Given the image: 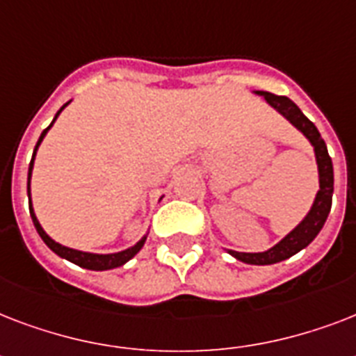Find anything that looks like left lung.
Masks as SVG:
<instances>
[{"label": "left lung", "instance_id": "obj_1", "mask_svg": "<svg viewBox=\"0 0 356 356\" xmlns=\"http://www.w3.org/2000/svg\"><path fill=\"white\" fill-rule=\"evenodd\" d=\"M253 94L254 96L264 97V102L271 108H275L282 118H286L293 127L298 129L299 133L303 134L305 138L309 140L310 145L314 147L316 164H318V183H320V190H318L314 203L310 207V211L307 212V216L286 236L279 240L273 248H270L268 251H262V253H242V251L227 249L229 254H233L234 259L243 262V264L268 266L290 259L296 253H299L301 249L307 248L318 236L321 227L325 225L329 212H331L334 173H332L331 156H329V151H327V145L323 138H321L320 131L316 129L314 123L301 113V108L290 97L275 96V94H270V92L264 90H253Z\"/></svg>", "mask_w": 356, "mask_h": 356}]
</instances>
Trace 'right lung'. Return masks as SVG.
<instances>
[{
    "mask_svg": "<svg viewBox=\"0 0 356 356\" xmlns=\"http://www.w3.org/2000/svg\"><path fill=\"white\" fill-rule=\"evenodd\" d=\"M70 103H64L63 107L58 108V113L55 114V118H53V122L49 123V127L44 129L40 134V138H38V142H36L35 145V151H33V159H31V164H29V173H27V195H29V212H31V220H33V223H35L36 231H38V234H40V238L44 240V243H46L47 248L51 249L53 253L58 254L60 259H66L70 260V262H74V264L81 266V268H85V270H92V271H105V270H114V268H120V266H123L125 262H129V260L133 259L134 254L138 253L140 249L144 248L145 240H147V233L144 234V236L140 238L138 242L134 243V245H131V248L123 249V251H118V253H88V251H79V249H74V248H68V245H63V243L55 242L49 234L44 231V227L40 225V222H38V218H36L35 214V209H33V201H31V175H33V166H35V156H36V151H38V147H40L42 140H44V136L47 134V131L53 127V123L57 122L58 114L63 113L64 108L68 107ZM162 200V197H161ZM159 200V201H161Z\"/></svg>",
    "mask_w": 356,
    "mask_h": 356,
    "instance_id": "add662e5",
    "label": "right lung"
}]
</instances>
